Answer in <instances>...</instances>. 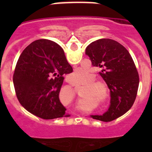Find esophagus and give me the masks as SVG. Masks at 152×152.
Masks as SVG:
<instances>
[{
	"instance_id": "obj_1",
	"label": "esophagus",
	"mask_w": 152,
	"mask_h": 152,
	"mask_svg": "<svg viewBox=\"0 0 152 152\" xmlns=\"http://www.w3.org/2000/svg\"><path fill=\"white\" fill-rule=\"evenodd\" d=\"M67 80H68V82L70 83V84H72V85H73V86L75 85V84H74V83H72V81H71V80H69V78H68V77H67Z\"/></svg>"
}]
</instances>
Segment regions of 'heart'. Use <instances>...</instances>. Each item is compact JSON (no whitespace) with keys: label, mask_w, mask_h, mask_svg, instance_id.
Wrapping results in <instances>:
<instances>
[{"label":"heart","mask_w":152,"mask_h":152,"mask_svg":"<svg viewBox=\"0 0 152 152\" xmlns=\"http://www.w3.org/2000/svg\"><path fill=\"white\" fill-rule=\"evenodd\" d=\"M88 75V72L83 68H77L74 72L68 75V77L72 81L77 84L85 83L86 92L85 96H94L96 97L100 102H106L110 98V90L108 86L104 81L95 80L94 75L93 74Z\"/></svg>","instance_id":"b5f03b06"}]
</instances>
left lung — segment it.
I'll list each match as a JSON object with an SVG mask.
<instances>
[{"label":"left lung","mask_w":152,"mask_h":152,"mask_svg":"<svg viewBox=\"0 0 152 152\" xmlns=\"http://www.w3.org/2000/svg\"><path fill=\"white\" fill-rule=\"evenodd\" d=\"M93 66L101 69L99 74L110 92V105L103 115H91L93 119L110 122L123 116L133 105L139 77L128 50L115 40L100 39L86 48Z\"/></svg>","instance_id":"left-lung-1"}]
</instances>
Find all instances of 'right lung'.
<instances>
[{"mask_svg":"<svg viewBox=\"0 0 152 152\" xmlns=\"http://www.w3.org/2000/svg\"><path fill=\"white\" fill-rule=\"evenodd\" d=\"M72 71L59 45L49 39L33 42L21 53L13 74L19 102L42 119L70 116L60 102L59 92L64 75Z\"/></svg>","mask_w":152,"mask_h":152,"instance_id":"obj_1","label":"right lung"}]
</instances>
